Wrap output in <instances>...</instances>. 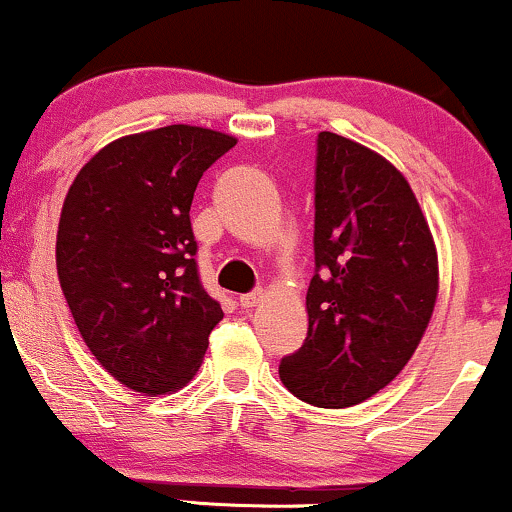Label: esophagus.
I'll list each match as a JSON object with an SVG mask.
<instances>
[{
	"mask_svg": "<svg viewBox=\"0 0 512 512\" xmlns=\"http://www.w3.org/2000/svg\"><path fill=\"white\" fill-rule=\"evenodd\" d=\"M262 298H264L262 289H255V291H250V293H243V296H240V305H243V308H255V305L260 303Z\"/></svg>",
	"mask_w": 512,
	"mask_h": 512,
	"instance_id": "esophagus-1",
	"label": "esophagus"
}]
</instances>
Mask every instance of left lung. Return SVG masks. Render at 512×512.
Instances as JSON below:
<instances>
[{
    "mask_svg": "<svg viewBox=\"0 0 512 512\" xmlns=\"http://www.w3.org/2000/svg\"><path fill=\"white\" fill-rule=\"evenodd\" d=\"M315 274L308 337L279 363L291 395L354 407L407 366L438 296V255L404 175L383 156L317 134Z\"/></svg>",
    "mask_w": 512,
    "mask_h": 512,
    "instance_id": "1",
    "label": "left lung"
}]
</instances>
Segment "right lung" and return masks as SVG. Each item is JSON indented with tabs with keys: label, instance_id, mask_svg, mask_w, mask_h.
<instances>
[{
	"label": "right lung",
	"instance_id": "right-lung-1",
	"mask_svg": "<svg viewBox=\"0 0 512 512\" xmlns=\"http://www.w3.org/2000/svg\"><path fill=\"white\" fill-rule=\"evenodd\" d=\"M236 139L168 125L98 151L69 187L57 274L76 327L117 383L163 395L190 383L223 317L204 291L190 207Z\"/></svg>",
	"mask_w": 512,
	"mask_h": 512
}]
</instances>
